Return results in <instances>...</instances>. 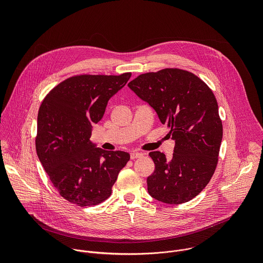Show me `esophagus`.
Returning a JSON list of instances; mask_svg holds the SVG:
<instances>
[{
    "mask_svg": "<svg viewBox=\"0 0 263 263\" xmlns=\"http://www.w3.org/2000/svg\"><path fill=\"white\" fill-rule=\"evenodd\" d=\"M143 154L142 153H139V152H131L130 153V157L131 159H137V158H140L142 157Z\"/></svg>",
    "mask_w": 263,
    "mask_h": 263,
    "instance_id": "esophagus-1",
    "label": "esophagus"
}]
</instances>
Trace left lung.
Masks as SVG:
<instances>
[{
	"mask_svg": "<svg viewBox=\"0 0 263 263\" xmlns=\"http://www.w3.org/2000/svg\"><path fill=\"white\" fill-rule=\"evenodd\" d=\"M128 86L171 127L175 140L171 160L159 151L148 154L155 163L146 179L149 196L166 204L191 201L214 174L222 138L212 90L196 74L179 68L142 73Z\"/></svg>",
	"mask_w": 263,
	"mask_h": 263,
	"instance_id": "left-lung-1",
	"label": "left lung"
}]
</instances>
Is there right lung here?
Here are the masks:
<instances>
[{
	"label": "right lung",
	"mask_w": 263,
	"mask_h": 263,
	"mask_svg": "<svg viewBox=\"0 0 263 263\" xmlns=\"http://www.w3.org/2000/svg\"><path fill=\"white\" fill-rule=\"evenodd\" d=\"M131 72L120 76L81 74L54 87L37 117L36 152L60 196L78 206H93L111 195L119 173L130 155L105 151L89 140L111 97Z\"/></svg>",
	"instance_id": "add662e5"
}]
</instances>
